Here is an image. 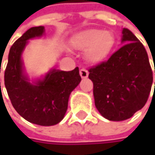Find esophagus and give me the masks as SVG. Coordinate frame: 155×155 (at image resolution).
<instances>
[{"instance_id": "esophagus-1", "label": "esophagus", "mask_w": 155, "mask_h": 155, "mask_svg": "<svg viewBox=\"0 0 155 155\" xmlns=\"http://www.w3.org/2000/svg\"><path fill=\"white\" fill-rule=\"evenodd\" d=\"M80 75L82 79H86L89 75V72L87 70H85V69H81L80 70Z\"/></svg>"}]
</instances>
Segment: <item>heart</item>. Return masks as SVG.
<instances>
[{"label": "heart", "mask_w": 155, "mask_h": 155, "mask_svg": "<svg viewBox=\"0 0 155 155\" xmlns=\"http://www.w3.org/2000/svg\"><path fill=\"white\" fill-rule=\"evenodd\" d=\"M71 46L84 51V58L91 64L105 61L113 51L116 38L112 32L100 28H88L75 34L71 38Z\"/></svg>", "instance_id": "heart-1"}]
</instances>
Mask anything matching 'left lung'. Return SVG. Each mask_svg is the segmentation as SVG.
Segmentation results:
<instances>
[{"instance_id":"left-lung-1","label":"left lung","mask_w":155,"mask_h":155,"mask_svg":"<svg viewBox=\"0 0 155 155\" xmlns=\"http://www.w3.org/2000/svg\"><path fill=\"white\" fill-rule=\"evenodd\" d=\"M121 43L124 46L107 62L89 70L95 106L111 121L128 119L143 108L153 84V72L143 44L127 28L122 29Z\"/></svg>"}]
</instances>
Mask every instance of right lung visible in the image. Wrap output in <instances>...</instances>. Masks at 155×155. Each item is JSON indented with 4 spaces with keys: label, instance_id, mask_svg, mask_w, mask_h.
<instances>
[{
    "label": "right lung",
    "instance_id": "add662e5",
    "mask_svg": "<svg viewBox=\"0 0 155 155\" xmlns=\"http://www.w3.org/2000/svg\"><path fill=\"white\" fill-rule=\"evenodd\" d=\"M45 27L28 29L10 49L4 84L16 111L27 121L54 126L64 118L71 92L81 81L79 68L65 72L51 68L45 75L30 79L22 58L29 40L41 38Z\"/></svg>",
    "mask_w": 155,
    "mask_h": 155
}]
</instances>
